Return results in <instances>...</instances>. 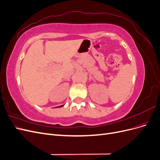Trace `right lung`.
I'll return each mask as SVG.
<instances>
[{
	"mask_svg": "<svg viewBox=\"0 0 160 160\" xmlns=\"http://www.w3.org/2000/svg\"><path fill=\"white\" fill-rule=\"evenodd\" d=\"M62 106H63V105H60V106H58L57 108H61V107H62Z\"/></svg>",
	"mask_w": 160,
	"mask_h": 160,
	"instance_id": "obj_1",
	"label": "right lung"
}]
</instances>
